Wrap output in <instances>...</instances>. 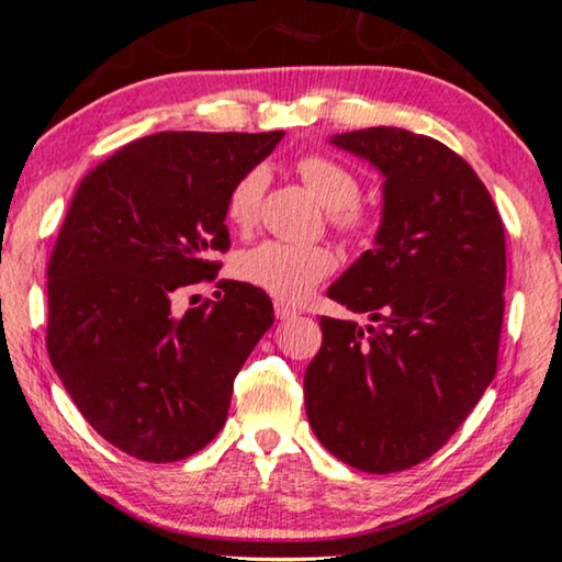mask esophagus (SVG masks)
I'll use <instances>...</instances> for the list:
<instances>
[{
	"instance_id": "34e87169",
	"label": "esophagus",
	"mask_w": 562,
	"mask_h": 562,
	"mask_svg": "<svg viewBox=\"0 0 562 562\" xmlns=\"http://www.w3.org/2000/svg\"><path fill=\"white\" fill-rule=\"evenodd\" d=\"M276 319H281V322H289V319H296L299 316V312L294 306H289V304H283V301H276Z\"/></svg>"
}]
</instances>
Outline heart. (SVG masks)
<instances>
[{"label":"heart","instance_id":"obj_1","mask_svg":"<svg viewBox=\"0 0 562 562\" xmlns=\"http://www.w3.org/2000/svg\"><path fill=\"white\" fill-rule=\"evenodd\" d=\"M296 172L316 200L329 210L331 223L345 233H360L362 217L357 215L360 180L339 161L306 154L296 161ZM266 169L256 167L231 187L225 202L227 223L238 231H250L258 221V207L266 190ZM337 268V256L327 246H289L281 240H263L243 250L235 261V273L250 286L263 289L281 301H301L316 283Z\"/></svg>","mask_w":562,"mask_h":562}]
</instances>
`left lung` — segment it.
Segmentation results:
<instances>
[{"instance_id": "8db88e82", "label": "left lung", "mask_w": 562, "mask_h": 562, "mask_svg": "<svg viewBox=\"0 0 562 562\" xmlns=\"http://www.w3.org/2000/svg\"><path fill=\"white\" fill-rule=\"evenodd\" d=\"M329 144L382 175L375 243L327 291L378 324L322 316L306 416L339 461L393 474L441 449L494 380L504 225L474 169L430 136L372 126Z\"/></svg>"}]
</instances>
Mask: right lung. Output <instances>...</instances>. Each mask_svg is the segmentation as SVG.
Masks as SVG:
<instances>
[{
  "label": "right lung",
  "mask_w": 562,
  "mask_h": 562,
  "mask_svg": "<svg viewBox=\"0 0 562 562\" xmlns=\"http://www.w3.org/2000/svg\"><path fill=\"white\" fill-rule=\"evenodd\" d=\"M283 132H159L83 177L47 266V352L83 418L128 457L167 463L221 434L233 380L273 324L266 291L215 279L231 187Z\"/></svg>",
  "instance_id": "obj_1"
}]
</instances>
